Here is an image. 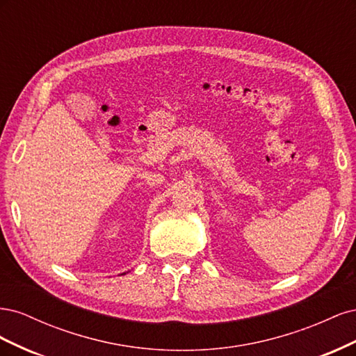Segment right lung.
Wrapping results in <instances>:
<instances>
[{
    "label": "right lung",
    "mask_w": 356,
    "mask_h": 356,
    "mask_svg": "<svg viewBox=\"0 0 356 356\" xmlns=\"http://www.w3.org/2000/svg\"><path fill=\"white\" fill-rule=\"evenodd\" d=\"M123 275H124V273H123Z\"/></svg>",
    "instance_id": "right-lung-1"
}]
</instances>
